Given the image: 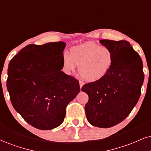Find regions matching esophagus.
<instances>
[{"label":"esophagus","instance_id":"obj_1","mask_svg":"<svg viewBox=\"0 0 151 151\" xmlns=\"http://www.w3.org/2000/svg\"><path fill=\"white\" fill-rule=\"evenodd\" d=\"M79 85H80V87L82 88V87H83V85H84V83H83V82L82 81H79Z\"/></svg>","mask_w":151,"mask_h":151}]
</instances>
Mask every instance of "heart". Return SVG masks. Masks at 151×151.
Returning a JSON list of instances; mask_svg holds the SVG:
<instances>
[{
	"label": "heart",
	"instance_id": "b5f03b06",
	"mask_svg": "<svg viewBox=\"0 0 151 151\" xmlns=\"http://www.w3.org/2000/svg\"><path fill=\"white\" fill-rule=\"evenodd\" d=\"M113 56L108 47L88 42L70 48V55H63V67L66 72L79 68L80 75L85 81L95 82L104 78L113 64Z\"/></svg>",
	"mask_w": 151,
	"mask_h": 151
}]
</instances>
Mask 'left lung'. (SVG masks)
I'll use <instances>...</instances> for the list:
<instances>
[{"instance_id": "1", "label": "left lung", "mask_w": 151, "mask_h": 151, "mask_svg": "<svg viewBox=\"0 0 151 151\" xmlns=\"http://www.w3.org/2000/svg\"><path fill=\"white\" fill-rule=\"evenodd\" d=\"M99 42L112 52L113 64L104 78L85 84L81 90L89 96L85 107L88 122L109 128L124 120L132 111L140 97L144 76L142 60L129 42Z\"/></svg>"}]
</instances>
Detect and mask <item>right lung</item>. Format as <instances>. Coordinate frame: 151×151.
Segmentation results:
<instances>
[{
	"label": "right lung",
	"mask_w": 151,
	"mask_h": 151,
	"mask_svg": "<svg viewBox=\"0 0 151 151\" xmlns=\"http://www.w3.org/2000/svg\"><path fill=\"white\" fill-rule=\"evenodd\" d=\"M64 42L30 44L11 59L7 88L14 109L31 126L52 129L80 92L79 82L61 71Z\"/></svg>",
	"instance_id": "1"
}]
</instances>
